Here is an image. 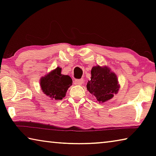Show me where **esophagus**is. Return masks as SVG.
Returning <instances> with one entry per match:
<instances>
[{
  "instance_id": "esophagus-1",
  "label": "esophagus",
  "mask_w": 156,
  "mask_h": 156,
  "mask_svg": "<svg viewBox=\"0 0 156 156\" xmlns=\"http://www.w3.org/2000/svg\"><path fill=\"white\" fill-rule=\"evenodd\" d=\"M83 83V79H76V80L74 81V84H78V85H81Z\"/></svg>"
}]
</instances>
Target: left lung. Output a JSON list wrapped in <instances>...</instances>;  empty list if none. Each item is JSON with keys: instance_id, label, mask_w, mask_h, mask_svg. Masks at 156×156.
I'll use <instances>...</instances> for the list:
<instances>
[{"instance_id": "obj_1", "label": "left lung", "mask_w": 156, "mask_h": 156, "mask_svg": "<svg viewBox=\"0 0 156 156\" xmlns=\"http://www.w3.org/2000/svg\"><path fill=\"white\" fill-rule=\"evenodd\" d=\"M91 80L87 84V88L98 102H104L113 97L119 89L117 77L107 67L96 66L92 68Z\"/></svg>"}]
</instances>
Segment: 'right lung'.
<instances>
[{"instance_id":"add662e5","label":"right lung","mask_w":156,"mask_h":156,"mask_svg":"<svg viewBox=\"0 0 156 156\" xmlns=\"http://www.w3.org/2000/svg\"><path fill=\"white\" fill-rule=\"evenodd\" d=\"M72 79L61 74V68L57 67L41 79V86L44 94L55 100H62L68 88L72 84Z\"/></svg>"}]
</instances>
